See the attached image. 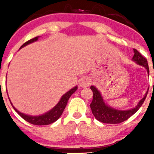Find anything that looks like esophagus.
<instances>
[{"instance_id": "obj_1", "label": "esophagus", "mask_w": 154, "mask_h": 154, "mask_svg": "<svg viewBox=\"0 0 154 154\" xmlns=\"http://www.w3.org/2000/svg\"><path fill=\"white\" fill-rule=\"evenodd\" d=\"M90 84H91V80L88 78H86V77L81 79L80 81H79V87L82 88L88 87Z\"/></svg>"}]
</instances>
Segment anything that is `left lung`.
Masks as SVG:
<instances>
[{"label": "left lung", "instance_id": "left-lung-1", "mask_svg": "<svg viewBox=\"0 0 154 154\" xmlns=\"http://www.w3.org/2000/svg\"><path fill=\"white\" fill-rule=\"evenodd\" d=\"M133 51L134 56L132 60L140 66L145 67L149 76V68H148L147 59L143 57L136 49H133ZM91 89L93 93V101L91 103V109L95 119L103 123L119 124L129 119L130 116L137 112L142 104L143 103L147 96L149 88L146 91L143 98L140 100L137 106L135 108L128 109V110H119V109L110 106L106 103H105L100 92L95 86H91Z\"/></svg>", "mask_w": 154, "mask_h": 154}]
</instances>
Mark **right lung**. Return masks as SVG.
Returning a JSON list of instances; mask_svg holds the SVG:
<instances>
[{"instance_id": "obj_1", "label": "right lung", "mask_w": 154, "mask_h": 154, "mask_svg": "<svg viewBox=\"0 0 154 154\" xmlns=\"http://www.w3.org/2000/svg\"><path fill=\"white\" fill-rule=\"evenodd\" d=\"M39 36L36 37V38L31 39V40H28L27 42H26L25 43H24L21 46L20 48H22L23 47L26 46V45H29V44L34 43V42L37 41L38 40ZM77 90V86L76 85L75 87L72 88L71 90H69L68 92H66L65 94H63L61 96V99L59 101V103L56 104L55 106L52 109H51L50 111H48V112L45 113V114H41V115L38 116H32L29 115V114H24V113L20 112L17 110L16 108L14 106L13 104H12L10 98H8V99L10 100V103L11 104V106H13L14 109L18 113V114L21 117H22L24 120H26V122H28L29 123L32 124V125H50L51 123H54V122H56L59 118L61 116L62 114L63 110H64L65 107H66L68 100L69 99L70 96L73 94ZM8 94V93H7Z\"/></svg>"}]
</instances>
